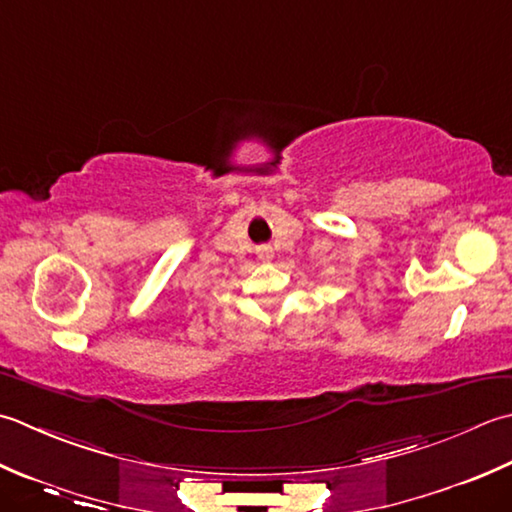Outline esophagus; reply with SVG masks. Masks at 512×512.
Listing matches in <instances>:
<instances>
[{
	"mask_svg": "<svg viewBox=\"0 0 512 512\" xmlns=\"http://www.w3.org/2000/svg\"><path fill=\"white\" fill-rule=\"evenodd\" d=\"M257 257L262 259V262H270V259L275 257L273 246H259V248H257Z\"/></svg>",
	"mask_w": 512,
	"mask_h": 512,
	"instance_id": "1",
	"label": "esophagus"
}]
</instances>
